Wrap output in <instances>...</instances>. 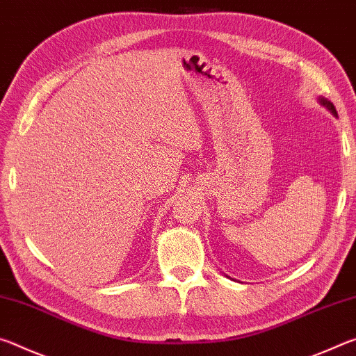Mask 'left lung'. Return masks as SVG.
<instances>
[{"mask_svg": "<svg viewBox=\"0 0 356 356\" xmlns=\"http://www.w3.org/2000/svg\"><path fill=\"white\" fill-rule=\"evenodd\" d=\"M321 102L323 105H327L331 111H333V114H336V110H334V106H333V104H330V102H327V100H323V99H321Z\"/></svg>", "mask_w": 356, "mask_h": 356, "instance_id": "8db88e82", "label": "left lung"}]
</instances>
